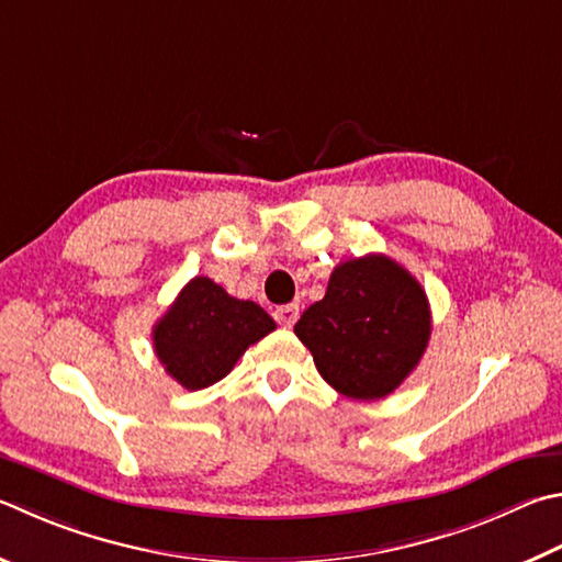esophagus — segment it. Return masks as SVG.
I'll return each instance as SVG.
<instances>
[{
    "instance_id": "esophagus-1",
    "label": "esophagus",
    "mask_w": 562,
    "mask_h": 562,
    "mask_svg": "<svg viewBox=\"0 0 562 562\" xmlns=\"http://www.w3.org/2000/svg\"><path fill=\"white\" fill-rule=\"evenodd\" d=\"M274 319H278V324L284 326V329H292L294 322L300 319V304H282V307L274 310Z\"/></svg>"
}]
</instances>
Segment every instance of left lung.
I'll return each mask as SVG.
<instances>
[{
    "mask_svg": "<svg viewBox=\"0 0 562 562\" xmlns=\"http://www.w3.org/2000/svg\"><path fill=\"white\" fill-rule=\"evenodd\" d=\"M430 331L423 284L381 252L336 265L324 300L294 324L322 379L353 401L393 393L420 363Z\"/></svg>",
    "mask_w": 562,
    "mask_h": 562,
    "instance_id": "obj_1",
    "label": "left lung"
}]
</instances>
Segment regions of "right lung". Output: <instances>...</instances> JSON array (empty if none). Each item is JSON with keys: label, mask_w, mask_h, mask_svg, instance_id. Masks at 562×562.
Here are the masks:
<instances>
[{"label": "right lung", "mask_w": 562, "mask_h": 562, "mask_svg": "<svg viewBox=\"0 0 562 562\" xmlns=\"http://www.w3.org/2000/svg\"><path fill=\"white\" fill-rule=\"evenodd\" d=\"M260 304L236 300L211 278H193L155 324L157 359L187 391H201L233 371L250 344L274 329Z\"/></svg>", "instance_id": "1"}]
</instances>
